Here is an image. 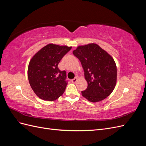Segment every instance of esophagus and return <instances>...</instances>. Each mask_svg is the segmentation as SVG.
<instances>
[{
    "label": "esophagus",
    "instance_id": "34e87169",
    "mask_svg": "<svg viewBox=\"0 0 146 146\" xmlns=\"http://www.w3.org/2000/svg\"><path fill=\"white\" fill-rule=\"evenodd\" d=\"M77 81V77H75L74 78H73L72 80H71V82H72V83H76Z\"/></svg>",
    "mask_w": 146,
    "mask_h": 146
}]
</instances>
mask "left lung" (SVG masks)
<instances>
[{"label": "left lung", "instance_id": "left-lung-1", "mask_svg": "<svg viewBox=\"0 0 146 146\" xmlns=\"http://www.w3.org/2000/svg\"><path fill=\"white\" fill-rule=\"evenodd\" d=\"M72 53L80 61L88 83L82 96L91 102L107 98L116 84L117 68L112 56L94 43L78 46Z\"/></svg>", "mask_w": 146, "mask_h": 146}]
</instances>
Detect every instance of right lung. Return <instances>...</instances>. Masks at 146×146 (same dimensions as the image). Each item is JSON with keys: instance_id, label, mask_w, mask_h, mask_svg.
Segmentation results:
<instances>
[{"instance_id": "obj_1", "label": "right lung", "mask_w": 146, "mask_h": 146, "mask_svg": "<svg viewBox=\"0 0 146 146\" xmlns=\"http://www.w3.org/2000/svg\"><path fill=\"white\" fill-rule=\"evenodd\" d=\"M72 47L48 44L42 47L30 61L28 78L31 88L40 99L53 101L62 96L68 81L66 72L58 64Z\"/></svg>"}]
</instances>
